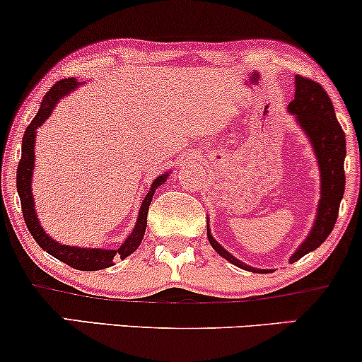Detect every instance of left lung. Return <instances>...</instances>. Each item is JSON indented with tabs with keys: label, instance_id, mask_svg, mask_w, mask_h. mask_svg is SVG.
Listing matches in <instances>:
<instances>
[{
	"label": "left lung",
	"instance_id": "left-lung-1",
	"mask_svg": "<svg viewBox=\"0 0 362 362\" xmlns=\"http://www.w3.org/2000/svg\"><path fill=\"white\" fill-rule=\"evenodd\" d=\"M288 111L297 117L300 128L305 132L308 141L315 151L320 170V200L317 207V219L313 223L310 234L298 250L291 255L290 263H295L307 252L317 250L329 234L332 233L337 221L339 206L346 189V175H344V158H346V134L339 124L329 94L319 82L295 76V99L288 104ZM207 238L211 246L229 263L238 268L252 273H268V269H258L234 258L219 243L212 238L207 224Z\"/></svg>",
	"mask_w": 362,
	"mask_h": 362
}]
</instances>
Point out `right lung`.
<instances>
[{
    "label": "right lung",
    "instance_id": "1",
    "mask_svg": "<svg viewBox=\"0 0 362 362\" xmlns=\"http://www.w3.org/2000/svg\"><path fill=\"white\" fill-rule=\"evenodd\" d=\"M77 86H81L74 77L71 79H62L57 82L55 86L50 87L49 93L45 94L43 101L40 104V110H38L37 116L33 117L32 123L28 124L27 132H25L23 141H21V160L18 163V170H16V190H18L20 202H21V212H23L25 224L32 234L35 241L38 243V246L43 251H47L54 258L60 259L62 263L69 264V267L82 269V272H98V269L110 268L115 264V258H126L132 252L138 250L139 243H141L143 236H145L146 229V216L148 209H150L151 199L156 187L165 184L167 180L168 172L163 175L156 177L151 184V189L148 190L145 200L141 202L138 212V221L134 224V229L132 230L126 241L121 245L117 250H98V247H77V246H65L60 245L52 239L45 230L42 229L40 223H38L37 212H35V202H33V194H32V175H33V163H35V136H37V129L45 123V119L52 115L55 104L67 95L71 90L76 89Z\"/></svg>",
    "mask_w": 362,
    "mask_h": 362
}]
</instances>
